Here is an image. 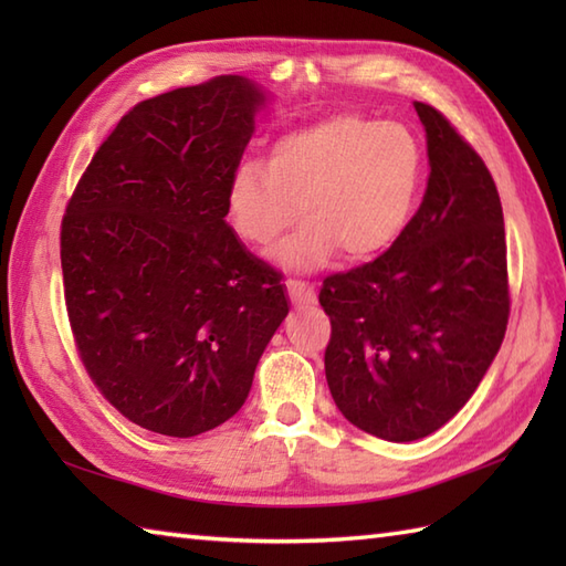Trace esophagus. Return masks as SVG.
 Instances as JSON below:
<instances>
[{
    "label": "esophagus",
    "instance_id": "esophagus-1",
    "mask_svg": "<svg viewBox=\"0 0 566 566\" xmlns=\"http://www.w3.org/2000/svg\"><path fill=\"white\" fill-rule=\"evenodd\" d=\"M284 286H286V292H290L292 302L298 304V306H306V304L316 302L314 284L302 282V280H292V276H290V280H284Z\"/></svg>",
    "mask_w": 566,
    "mask_h": 566
}]
</instances>
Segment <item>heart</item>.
<instances>
[{
    "label": "heart",
    "mask_w": 566,
    "mask_h": 566,
    "mask_svg": "<svg viewBox=\"0 0 566 566\" xmlns=\"http://www.w3.org/2000/svg\"><path fill=\"white\" fill-rule=\"evenodd\" d=\"M423 167V146L406 124L328 116L276 138L264 165H238L228 221L248 245L270 248L302 203L306 219L280 248L286 268L311 270L338 248L347 258H369L411 219Z\"/></svg>",
    "instance_id": "heart-1"
}]
</instances>
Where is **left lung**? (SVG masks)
<instances>
[{"instance_id": "obj_1", "label": "left lung", "mask_w": 566, "mask_h": 566, "mask_svg": "<svg viewBox=\"0 0 566 566\" xmlns=\"http://www.w3.org/2000/svg\"><path fill=\"white\" fill-rule=\"evenodd\" d=\"M430 177L387 252L323 280L326 379L359 430L411 442L442 428L484 379L511 314L499 189L436 106L416 102Z\"/></svg>"}]
</instances>
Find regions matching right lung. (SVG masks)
<instances>
[{"label": "right lung", "mask_w": 566, "mask_h": 566, "mask_svg": "<svg viewBox=\"0 0 566 566\" xmlns=\"http://www.w3.org/2000/svg\"><path fill=\"white\" fill-rule=\"evenodd\" d=\"M262 92L221 75L136 104L60 223L65 308L99 394L146 430L195 438L245 403L290 314L282 276L226 223Z\"/></svg>", "instance_id": "obj_1"}]
</instances>
